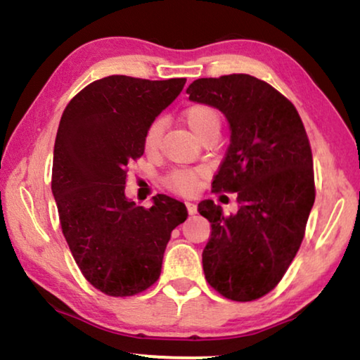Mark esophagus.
<instances>
[{
  "mask_svg": "<svg viewBox=\"0 0 360 360\" xmlns=\"http://www.w3.org/2000/svg\"><path fill=\"white\" fill-rule=\"evenodd\" d=\"M186 207H187V212H189L191 215H194L197 212V205L192 204V202H186Z\"/></svg>",
  "mask_w": 360,
  "mask_h": 360,
  "instance_id": "1",
  "label": "esophagus"
}]
</instances>
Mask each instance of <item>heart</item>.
I'll use <instances>...</instances> for the list:
<instances>
[{"label": "heart", "instance_id": "1", "mask_svg": "<svg viewBox=\"0 0 360 360\" xmlns=\"http://www.w3.org/2000/svg\"><path fill=\"white\" fill-rule=\"evenodd\" d=\"M182 119L189 130L194 134L197 139H202L207 134H212V131L220 130V114L217 112L214 108L205 104H194L189 105L182 114ZM163 131V124L160 120H156L148 127L145 134L143 146L146 153H153L156 150V145H158V139ZM200 176L197 171L192 169H176L168 176L166 179V186L169 187L171 191L179 192V194H191L197 189L199 186Z\"/></svg>", "mask_w": 360, "mask_h": 360}]
</instances>
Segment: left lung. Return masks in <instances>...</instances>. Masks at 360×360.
Listing matches in <instances>:
<instances>
[{
    "label": "left lung",
    "instance_id": "left-lung-1",
    "mask_svg": "<svg viewBox=\"0 0 360 360\" xmlns=\"http://www.w3.org/2000/svg\"><path fill=\"white\" fill-rule=\"evenodd\" d=\"M186 93L229 120L230 145L212 186L236 192L240 204L231 215L210 199L199 204L212 226L205 279L230 300H256L281 282L305 235L315 202L310 141L290 101L251 75L199 78Z\"/></svg>",
    "mask_w": 360,
    "mask_h": 360
}]
</instances>
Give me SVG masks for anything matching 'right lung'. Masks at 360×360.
Wrapping results in <instances>:
<instances>
[{
	"mask_svg": "<svg viewBox=\"0 0 360 360\" xmlns=\"http://www.w3.org/2000/svg\"><path fill=\"white\" fill-rule=\"evenodd\" d=\"M186 78L112 75L81 89L60 120L52 192L70 251L91 285L130 297L158 281L171 231L187 219L182 202L158 194L150 209L125 197L129 165L145 134L178 98Z\"/></svg>",
	"mask_w": 360,
	"mask_h": 360,
	"instance_id": "1",
	"label": "right lung"
}]
</instances>
